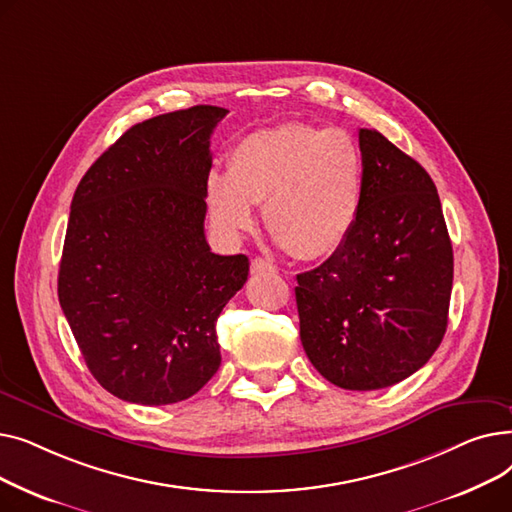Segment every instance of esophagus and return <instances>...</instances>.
I'll list each match as a JSON object with an SVG mask.
<instances>
[{
	"label": "esophagus",
	"instance_id": "obj_1",
	"mask_svg": "<svg viewBox=\"0 0 512 512\" xmlns=\"http://www.w3.org/2000/svg\"><path fill=\"white\" fill-rule=\"evenodd\" d=\"M251 274H276V265L261 257H255L251 261Z\"/></svg>",
	"mask_w": 512,
	"mask_h": 512
}]
</instances>
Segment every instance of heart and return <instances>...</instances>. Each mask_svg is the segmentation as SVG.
Listing matches in <instances>:
<instances>
[{
    "instance_id": "1",
    "label": "heart",
    "mask_w": 512,
    "mask_h": 512,
    "mask_svg": "<svg viewBox=\"0 0 512 512\" xmlns=\"http://www.w3.org/2000/svg\"><path fill=\"white\" fill-rule=\"evenodd\" d=\"M365 161L344 130L301 122L263 128L240 139L226 174L207 178L209 218L238 238L255 224L253 205L280 247L297 259H319L342 247L363 203Z\"/></svg>"
}]
</instances>
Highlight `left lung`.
Returning a JSON list of instances; mask_svg holds the SVG:
<instances>
[{"label": "left lung", "instance_id": "8db88e82", "mask_svg": "<svg viewBox=\"0 0 512 512\" xmlns=\"http://www.w3.org/2000/svg\"><path fill=\"white\" fill-rule=\"evenodd\" d=\"M359 218L334 255L299 274L301 342L313 367L344 390L407 380L448 326L452 245L434 180L382 132L361 128Z\"/></svg>", "mask_w": 512, "mask_h": 512}]
</instances>
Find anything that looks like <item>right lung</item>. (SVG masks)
I'll return each instance as SVG.
<instances>
[{"mask_svg": "<svg viewBox=\"0 0 512 512\" xmlns=\"http://www.w3.org/2000/svg\"><path fill=\"white\" fill-rule=\"evenodd\" d=\"M228 114L195 105L128 128L76 186L58 297L93 378L137 405L197 394L222 363L215 321L247 255L205 240L209 139Z\"/></svg>", "mask_w": 512, "mask_h": 512, "instance_id": "1", "label": "right lung"}]
</instances>
